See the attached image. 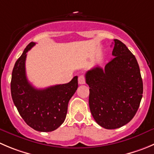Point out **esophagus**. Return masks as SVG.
I'll use <instances>...</instances> for the list:
<instances>
[{
  "label": "esophagus",
  "mask_w": 154,
  "mask_h": 154,
  "mask_svg": "<svg viewBox=\"0 0 154 154\" xmlns=\"http://www.w3.org/2000/svg\"><path fill=\"white\" fill-rule=\"evenodd\" d=\"M79 83L80 85L85 84V78L84 75H80L79 77Z\"/></svg>",
  "instance_id": "34e87169"
}]
</instances>
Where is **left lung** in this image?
<instances>
[{"label": "left lung", "mask_w": 154, "mask_h": 154, "mask_svg": "<svg viewBox=\"0 0 154 154\" xmlns=\"http://www.w3.org/2000/svg\"><path fill=\"white\" fill-rule=\"evenodd\" d=\"M113 58L104 69L97 66L85 74L89 107L97 123L115 129L129 122L138 109L143 82L135 57L125 44L114 39Z\"/></svg>", "instance_id": "1"}]
</instances>
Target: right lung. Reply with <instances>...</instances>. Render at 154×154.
Listing matches in <instances>:
<instances>
[{
    "label": "right lung",
    "instance_id": "obj_1",
    "mask_svg": "<svg viewBox=\"0 0 154 154\" xmlns=\"http://www.w3.org/2000/svg\"><path fill=\"white\" fill-rule=\"evenodd\" d=\"M35 45L31 42L17 60L10 83L13 101L28 125L43 132L59 128L65 120L68 103L78 88V76L69 83L37 89L28 81L26 73L27 52Z\"/></svg>",
    "mask_w": 154,
    "mask_h": 154
}]
</instances>
